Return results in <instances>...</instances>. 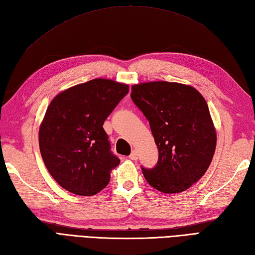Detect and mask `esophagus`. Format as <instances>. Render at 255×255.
I'll use <instances>...</instances> for the list:
<instances>
[{
    "mask_svg": "<svg viewBox=\"0 0 255 255\" xmlns=\"http://www.w3.org/2000/svg\"><path fill=\"white\" fill-rule=\"evenodd\" d=\"M128 157L131 158L132 160H136L137 159V152H136V150H132V153Z\"/></svg>",
    "mask_w": 255,
    "mask_h": 255,
    "instance_id": "obj_1",
    "label": "esophagus"
}]
</instances>
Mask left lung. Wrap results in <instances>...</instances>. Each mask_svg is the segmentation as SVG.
<instances>
[{"label": "left lung", "instance_id": "1", "mask_svg": "<svg viewBox=\"0 0 255 255\" xmlns=\"http://www.w3.org/2000/svg\"><path fill=\"white\" fill-rule=\"evenodd\" d=\"M131 98L149 122L158 148L155 167H142L147 183L165 194L181 193L197 183L214 157L217 134L199 91L178 82L134 85Z\"/></svg>", "mask_w": 255, "mask_h": 255}]
</instances>
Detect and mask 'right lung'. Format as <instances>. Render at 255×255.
<instances>
[{"mask_svg": "<svg viewBox=\"0 0 255 255\" xmlns=\"http://www.w3.org/2000/svg\"><path fill=\"white\" fill-rule=\"evenodd\" d=\"M128 86L93 79L58 93L39 128V149L49 174L62 188L92 196L110 181L120 164L103 123L128 95Z\"/></svg>", "mask_w": 255, "mask_h": 255, "instance_id": "1", "label": "right lung"}]
</instances>
